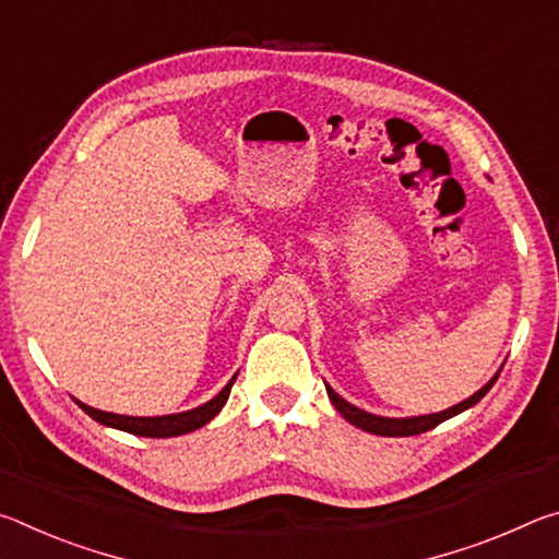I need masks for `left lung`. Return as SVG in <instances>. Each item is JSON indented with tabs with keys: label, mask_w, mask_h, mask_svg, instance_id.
I'll return each instance as SVG.
<instances>
[{
	"label": "left lung",
	"mask_w": 559,
	"mask_h": 559,
	"mask_svg": "<svg viewBox=\"0 0 559 559\" xmlns=\"http://www.w3.org/2000/svg\"><path fill=\"white\" fill-rule=\"evenodd\" d=\"M498 374H500V372H496L493 380H490L486 386H480V390H478L476 394L468 396V400H463V402L456 404V406H451V409H447V412L424 414V416H406V419H390V416H377V414H370V412H365V409H357L355 404L345 402L343 396H340V394L333 390V386L325 384V390H328L330 402L335 404V409H337L340 414H343L349 424H355L357 429L377 433V437H414V433H424V431H429V429H433V427H439L441 421H447V419H451V416H456V414H461V412L471 409L473 404H478L480 400H484L490 386L496 384Z\"/></svg>",
	"instance_id": "left-lung-1"
}]
</instances>
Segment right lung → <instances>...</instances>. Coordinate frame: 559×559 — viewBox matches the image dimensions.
<instances>
[{"mask_svg": "<svg viewBox=\"0 0 559 559\" xmlns=\"http://www.w3.org/2000/svg\"><path fill=\"white\" fill-rule=\"evenodd\" d=\"M239 374V372H236ZM236 374L229 380V384L224 390L202 406L189 412H179V414H165V416H126V414H110V412H100L93 409V406L79 402V406L86 412L91 419H96L103 427H112L128 433H135V437H150V439H169V437H179V433H189L194 429L210 424L216 414L222 412V406L229 400L231 384L236 382Z\"/></svg>", "mask_w": 559, "mask_h": 559, "instance_id": "add662e5", "label": "right lung"}]
</instances>
